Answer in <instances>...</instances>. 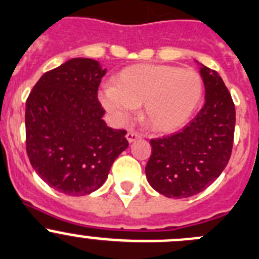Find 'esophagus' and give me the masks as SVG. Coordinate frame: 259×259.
<instances>
[{
    "mask_svg": "<svg viewBox=\"0 0 259 259\" xmlns=\"http://www.w3.org/2000/svg\"><path fill=\"white\" fill-rule=\"evenodd\" d=\"M139 138H141V134H139V133H137L135 130H127L126 139L129 143H133V142H135L137 139H139Z\"/></svg>",
    "mask_w": 259,
    "mask_h": 259,
    "instance_id": "obj_1",
    "label": "esophagus"
}]
</instances>
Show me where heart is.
I'll return each mask as SVG.
<instances>
[{"instance_id": "1", "label": "heart", "mask_w": 259, "mask_h": 259, "mask_svg": "<svg viewBox=\"0 0 259 259\" xmlns=\"http://www.w3.org/2000/svg\"><path fill=\"white\" fill-rule=\"evenodd\" d=\"M202 94L203 80L195 70L141 64L118 72L100 100L118 122L127 121L142 105V120L149 129L171 133L189 121Z\"/></svg>"}]
</instances>
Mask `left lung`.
Instances as JSON below:
<instances>
[{
    "label": "left lung",
    "mask_w": 259,
    "mask_h": 259,
    "mask_svg": "<svg viewBox=\"0 0 259 259\" xmlns=\"http://www.w3.org/2000/svg\"><path fill=\"white\" fill-rule=\"evenodd\" d=\"M206 103L180 132L151 139L147 180L168 198H188L203 192L225 170L235 130V106L217 71L200 65Z\"/></svg>",
    "instance_id": "8db88e82"
}]
</instances>
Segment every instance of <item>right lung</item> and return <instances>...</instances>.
<instances>
[{
	"label": "right lung",
	"mask_w": 259,
	"mask_h": 259,
	"mask_svg": "<svg viewBox=\"0 0 259 259\" xmlns=\"http://www.w3.org/2000/svg\"><path fill=\"white\" fill-rule=\"evenodd\" d=\"M106 69L71 59L45 72L26 100V153L39 178L66 195L103 185L113 161L127 148L125 130L108 127L98 101Z\"/></svg>",
	"instance_id": "1"
}]
</instances>
